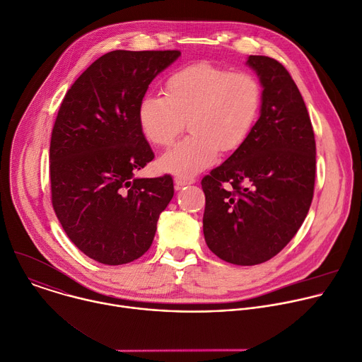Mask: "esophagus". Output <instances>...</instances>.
I'll list each match as a JSON object with an SVG mask.
<instances>
[{
    "label": "esophagus",
    "instance_id": "obj_1",
    "mask_svg": "<svg viewBox=\"0 0 362 362\" xmlns=\"http://www.w3.org/2000/svg\"><path fill=\"white\" fill-rule=\"evenodd\" d=\"M196 182L194 177H187V176H176L175 177V185L177 189L183 187V186H187V185H193Z\"/></svg>",
    "mask_w": 362,
    "mask_h": 362
}]
</instances>
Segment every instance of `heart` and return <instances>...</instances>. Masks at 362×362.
Masks as SVG:
<instances>
[{
    "label": "heart",
    "mask_w": 362,
    "mask_h": 362,
    "mask_svg": "<svg viewBox=\"0 0 362 362\" xmlns=\"http://www.w3.org/2000/svg\"><path fill=\"white\" fill-rule=\"evenodd\" d=\"M262 86L247 71H230L197 62L173 71L163 95H144L137 120L154 146H169L187 122L190 136L175 144L159 160L165 172L193 176L212 166L219 150L232 153L249 139L259 119Z\"/></svg>",
    "instance_id": "b5f03b06"
}]
</instances>
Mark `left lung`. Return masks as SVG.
Returning <instances> with one entry per match:
<instances>
[{
    "mask_svg": "<svg viewBox=\"0 0 362 362\" xmlns=\"http://www.w3.org/2000/svg\"><path fill=\"white\" fill-rule=\"evenodd\" d=\"M264 87L261 116L242 147L202 179L203 235L221 259L264 264L296 235L314 197L315 136L303 98L275 59L249 56Z\"/></svg>",
    "mask_w": 362,
    "mask_h": 362,
    "instance_id": "obj_1",
    "label": "left lung"
}]
</instances>
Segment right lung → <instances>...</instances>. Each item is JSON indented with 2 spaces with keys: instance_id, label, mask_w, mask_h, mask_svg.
<instances>
[{
  "instance_id": "add662e5",
  "label": "right lung",
  "mask_w": 362,
  "mask_h": 362,
  "mask_svg": "<svg viewBox=\"0 0 362 362\" xmlns=\"http://www.w3.org/2000/svg\"><path fill=\"white\" fill-rule=\"evenodd\" d=\"M179 56L177 49L110 51L63 98L49 143L51 202L70 240L100 264H129L147 252L173 197L170 175H134L154 159L139 105Z\"/></svg>"
}]
</instances>
